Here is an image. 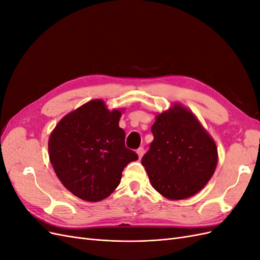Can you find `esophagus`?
Instances as JSON below:
<instances>
[{
    "label": "esophagus",
    "mask_w": 260,
    "mask_h": 260,
    "mask_svg": "<svg viewBox=\"0 0 260 260\" xmlns=\"http://www.w3.org/2000/svg\"><path fill=\"white\" fill-rule=\"evenodd\" d=\"M137 154L139 156V158H142V156L144 155V148L143 147H139L137 149Z\"/></svg>",
    "instance_id": "obj_1"
}]
</instances>
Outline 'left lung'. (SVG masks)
<instances>
[{"mask_svg":"<svg viewBox=\"0 0 260 260\" xmlns=\"http://www.w3.org/2000/svg\"><path fill=\"white\" fill-rule=\"evenodd\" d=\"M154 136L142 165L152 186L164 198H191L207 184L218 164L215 140L192 111L174 103L155 117Z\"/></svg>","mask_w":260,"mask_h":260,"instance_id":"left-lung-1","label":"left lung"}]
</instances>
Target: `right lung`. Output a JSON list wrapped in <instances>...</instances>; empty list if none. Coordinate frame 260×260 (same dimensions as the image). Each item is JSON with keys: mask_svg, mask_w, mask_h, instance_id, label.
Instances as JSON below:
<instances>
[{"mask_svg": "<svg viewBox=\"0 0 260 260\" xmlns=\"http://www.w3.org/2000/svg\"><path fill=\"white\" fill-rule=\"evenodd\" d=\"M123 108L109 111L95 99L64 116L49 139V156L68 191L86 202L108 198L119 185L124 167L138 155L124 145L119 128Z\"/></svg>", "mask_w": 260, "mask_h": 260, "instance_id": "right-lung-1", "label": "right lung"}]
</instances>
